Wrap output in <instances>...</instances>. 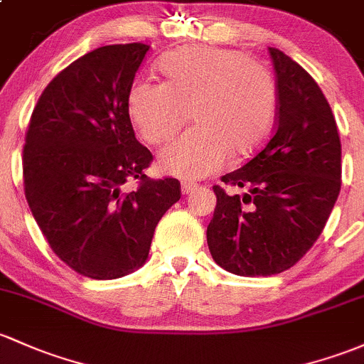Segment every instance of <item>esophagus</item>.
Listing matches in <instances>:
<instances>
[{
  "label": "esophagus",
  "instance_id": "obj_1",
  "mask_svg": "<svg viewBox=\"0 0 364 364\" xmlns=\"http://www.w3.org/2000/svg\"><path fill=\"white\" fill-rule=\"evenodd\" d=\"M198 186H194V183H189V182H182V186H181V189H182V194H191V193H194V189H196Z\"/></svg>",
  "mask_w": 364,
  "mask_h": 364
}]
</instances>
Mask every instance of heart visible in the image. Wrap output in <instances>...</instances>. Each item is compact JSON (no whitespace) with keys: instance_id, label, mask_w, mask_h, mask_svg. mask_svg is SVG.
Listing matches in <instances>:
<instances>
[{"instance_id":"1","label":"heart","mask_w":364,"mask_h":364,"mask_svg":"<svg viewBox=\"0 0 364 364\" xmlns=\"http://www.w3.org/2000/svg\"><path fill=\"white\" fill-rule=\"evenodd\" d=\"M163 83L139 81L128 92V112L139 134L159 146L193 112L196 127L159 152L165 173L198 181L224 166L229 154L248 158L267 142L277 114L271 71L240 50L194 45L158 62Z\"/></svg>"}]
</instances>
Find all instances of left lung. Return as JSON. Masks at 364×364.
<instances>
[{
    "label": "left lung",
    "instance_id": "8db88e82",
    "mask_svg": "<svg viewBox=\"0 0 364 364\" xmlns=\"http://www.w3.org/2000/svg\"><path fill=\"white\" fill-rule=\"evenodd\" d=\"M276 71L277 118L272 139L246 165L222 177L206 229L210 253L237 276H272L290 269L323 232L340 193L342 147L333 112L302 65L269 48Z\"/></svg>",
    "mask_w": 364,
    "mask_h": 364
}]
</instances>
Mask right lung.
<instances>
[{"instance_id": "1", "label": "right lung", "mask_w": 364, "mask_h": 364, "mask_svg": "<svg viewBox=\"0 0 364 364\" xmlns=\"http://www.w3.org/2000/svg\"><path fill=\"white\" fill-rule=\"evenodd\" d=\"M149 45L100 46L58 73L38 99L24 146L26 199L50 248L92 279L146 264L154 229L181 199L177 178L151 181L128 92ZM139 178L128 193L124 182Z\"/></svg>"}]
</instances>
